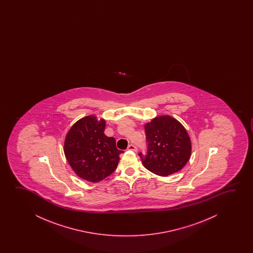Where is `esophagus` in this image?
<instances>
[{"label":"esophagus","mask_w":253,"mask_h":253,"mask_svg":"<svg viewBox=\"0 0 253 253\" xmlns=\"http://www.w3.org/2000/svg\"><path fill=\"white\" fill-rule=\"evenodd\" d=\"M128 150H132L134 152H136L137 151V147H135L134 144H130V145H128Z\"/></svg>","instance_id":"34e87169"}]
</instances>
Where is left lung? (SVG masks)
Listing matches in <instances>:
<instances>
[{"instance_id":"1","label":"left lung","mask_w":253,"mask_h":253,"mask_svg":"<svg viewBox=\"0 0 253 253\" xmlns=\"http://www.w3.org/2000/svg\"><path fill=\"white\" fill-rule=\"evenodd\" d=\"M147 153H139L150 172L168 176L180 171L190 158L191 141L180 122L169 116L154 118L144 126Z\"/></svg>"}]
</instances>
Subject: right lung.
Instances as JSON below:
<instances>
[{"label":"right lung","instance_id":"right-lung-1","mask_svg":"<svg viewBox=\"0 0 253 253\" xmlns=\"http://www.w3.org/2000/svg\"><path fill=\"white\" fill-rule=\"evenodd\" d=\"M105 121L94 116L80 119L66 135L64 151L66 159L78 176L90 182H98L114 172L119 155L114 137L104 135Z\"/></svg>","mask_w":253,"mask_h":253}]
</instances>
